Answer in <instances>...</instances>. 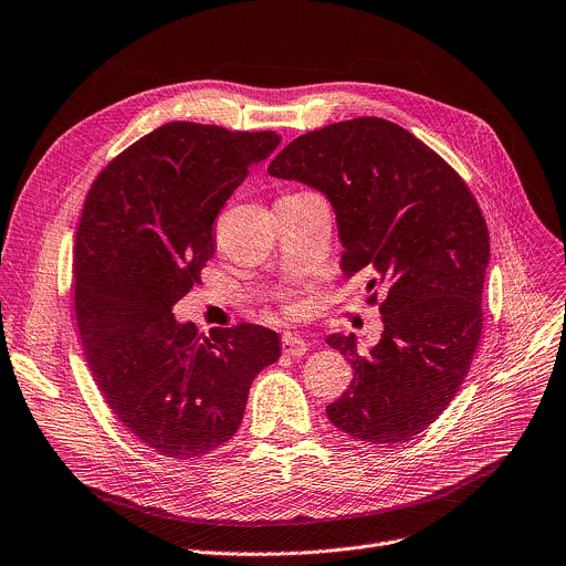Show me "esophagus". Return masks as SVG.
Listing matches in <instances>:
<instances>
[{
  "label": "esophagus",
  "mask_w": 566,
  "mask_h": 566,
  "mask_svg": "<svg viewBox=\"0 0 566 566\" xmlns=\"http://www.w3.org/2000/svg\"><path fill=\"white\" fill-rule=\"evenodd\" d=\"M282 350H284L286 355L300 357V355H304V353L308 350V342H306V339H302L300 335L286 333V335L282 337Z\"/></svg>",
  "instance_id": "34e87169"
}]
</instances>
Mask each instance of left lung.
Instances as JSON below:
<instances>
[{
    "instance_id": "1",
    "label": "left lung",
    "mask_w": 566,
    "mask_h": 566,
    "mask_svg": "<svg viewBox=\"0 0 566 566\" xmlns=\"http://www.w3.org/2000/svg\"><path fill=\"white\" fill-rule=\"evenodd\" d=\"M269 172L322 191L335 209L346 277L370 275L368 304L385 331L366 355L331 335L353 366L326 407L350 438L398 444L422 433L464 382L482 333L489 229L458 170L407 128L355 117L300 135Z\"/></svg>"
}]
</instances>
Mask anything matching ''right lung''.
Listing matches in <instances>:
<instances>
[{
	"instance_id": "1",
	"label": "right lung",
	"mask_w": 566,
	"mask_h": 566,
	"mask_svg": "<svg viewBox=\"0 0 566 566\" xmlns=\"http://www.w3.org/2000/svg\"><path fill=\"white\" fill-rule=\"evenodd\" d=\"M277 144L275 130L170 122L108 161L84 200L73 253L84 355L108 409L159 455L229 442L255 375L280 357L271 328L205 335L170 313L216 253L218 213Z\"/></svg>"
}]
</instances>
